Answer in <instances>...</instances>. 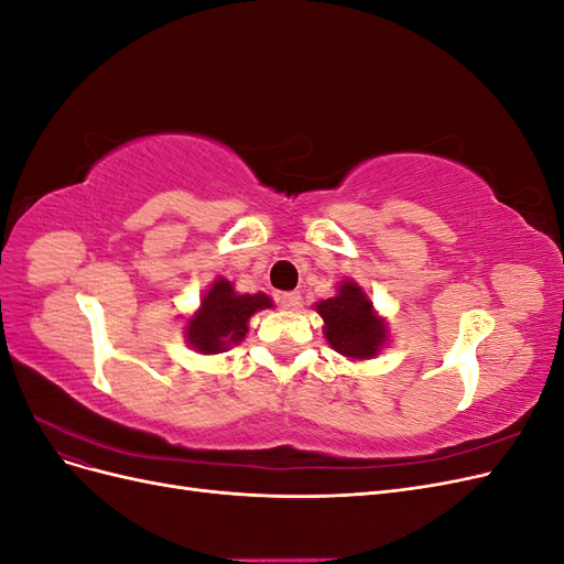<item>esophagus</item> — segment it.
<instances>
[{
    "label": "esophagus",
    "instance_id": "34e87169",
    "mask_svg": "<svg viewBox=\"0 0 564 564\" xmlns=\"http://www.w3.org/2000/svg\"><path fill=\"white\" fill-rule=\"evenodd\" d=\"M278 303L282 305L284 311H299L303 299H301L299 292H284V294H278Z\"/></svg>",
    "mask_w": 564,
    "mask_h": 564
}]
</instances>
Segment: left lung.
Segmentation results:
<instances>
[{"label": "left lung", "mask_w": 564, "mask_h": 564, "mask_svg": "<svg viewBox=\"0 0 564 564\" xmlns=\"http://www.w3.org/2000/svg\"><path fill=\"white\" fill-rule=\"evenodd\" d=\"M322 317V332L329 346L350 362L377 357L388 344V322L373 308L371 299L355 280H340L336 294L315 303Z\"/></svg>", "instance_id": "1"}]
</instances>
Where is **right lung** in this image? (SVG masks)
Instances as JSON below:
<instances>
[{"label":"right lung","instance_id":"obj_1","mask_svg":"<svg viewBox=\"0 0 564 564\" xmlns=\"http://www.w3.org/2000/svg\"><path fill=\"white\" fill-rule=\"evenodd\" d=\"M265 308H272L268 294H240L230 280L216 278L199 299V308L185 317L183 338L199 355L226 352L242 344L249 334V319Z\"/></svg>","mask_w":564,"mask_h":564}]
</instances>
